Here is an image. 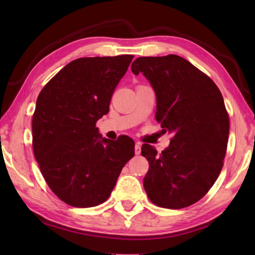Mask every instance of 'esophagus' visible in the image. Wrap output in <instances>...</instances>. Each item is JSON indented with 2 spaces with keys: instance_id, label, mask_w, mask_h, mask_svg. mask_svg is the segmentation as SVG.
Here are the masks:
<instances>
[{
  "instance_id": "34e87169",
  "label": "esophagus",
  "mask_w": 255,
  "mask_h": 255,
  "mask_svg": "<svg viewBox=\"0 0 255 255\" xmlns=\"http://www.w3.org/2000/svg\"><path fill=\"white\" fill-rule=\"evenodd\" d=\"M140 152H141V144L139 143V141H137L135 145V153H136V155H139Z\"/></svg>"
}]
</instances>
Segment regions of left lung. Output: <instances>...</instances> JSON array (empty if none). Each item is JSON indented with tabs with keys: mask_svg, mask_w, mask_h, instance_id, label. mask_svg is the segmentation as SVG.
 <instances>
[{
	"mask_svg": "<svg viewBox=\"0 0 255 255\" xmlns=\"http://www.w3.org/2000/svg\"><path fill=\"white\" fill-rule=\"evenodd\" d=\"M131 71L150 82L156 94L155 119L164 132L173 133L162 153L141 146L149 163L143 181L148 199L169 209L196 204L224 165L230 117L222 93L208 75L178 55L138 57Z\"/></svg>",
	"mask_w": 255,
	"mask_h": 255,
	"instance_id": "1",
	"label": "left lung"
}]
</instances>
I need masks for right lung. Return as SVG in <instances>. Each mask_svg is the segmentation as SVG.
<instances>
[{"instance_id": "add662e5", "label": "right lung", "mask_w": 255, "mask_h": 255, "mask_svg": "<svg viewBox=\"0 0 255 255\" xmlns=\"http://www.w3.org/2000/svg\"><path fill=\"white\" fill-rule=\"evenodd\" d=\"M132 55L82 57L63 67L44 89L32 116V148L42 176L65 204L105 202L135 155L130 137L102 138L96 124L109 112L116 86Z\"/></svg>"}]
</instances>
